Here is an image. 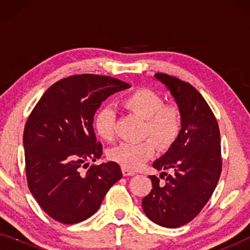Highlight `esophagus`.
I'll list each match as a JSON object with an SVG mask.
<instances>
[{
  "mask_svg": "<svg viewBox=\"0 0 250 250\" xmlns=\"http://www.w3.org/2000/svg\"><path fill=\"white\" fill-rule=\"evenodd\" d=\"M122 170H123V174H124V176H132L135 174L134 170L129 169V168H127V167H123Z\"/></svg>",
  "mask_w": 250,
  "mask_h": 250,
  "instance_id": "1",
  "label": "esophagus"
}]
</instances>
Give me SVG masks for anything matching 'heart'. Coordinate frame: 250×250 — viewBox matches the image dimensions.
Instances as JSON below:
<instances>
[{
	"label": "heart",
	"instance_id": "obj_1",
	"mask_svg": "<svg viewBox=\"0 0 250 250\" xmlns=\"http://www.w3.org/2000/svg\"><path fill=\"white\" fill-rule=\"evenodd\" d=\"M121 104L145 121L142 135L153 139L158 148L167 149L179 138L182 128L179 108L164 104L159 94L146 88H139L123 98ZM94 127L101 139L111 141L115 136V112L110 108L100 109L95 115ZM153 142L146 139L140 142H122L110 150L109 157L123 167L138 169L155 153V142Z\"/></svg>",
	"mask_w": 250,
	"mask_h": 250
}]
</instances>
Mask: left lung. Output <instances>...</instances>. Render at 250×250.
Segmentation results:
<instances>
[{"label": "left lung", "mask_w": 250, "mask_h": 250, "mask_svg": "<svg viewBox=\"0 0 250 250\" xmlns=\"http://www.w3.org/2000/svg\"><path fill=\"white\" fill-rule=\"evenodd\" d=\"M155 78L175 100L182 128L176 141L153 162L165 181L149 176L152 189L142 199V208L153 223L179 228L200 213L217 186L222 170L220 129L209 105L192 85L163 73Z\"/></svg>", "instance_id": "8db88e82"}]
</instances>
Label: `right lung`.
<instances>
[{"label": "right lung", "instance_id": "1", "mask_svg": "<svg viewBox=\"0 0 250 250\" xmlns=\"http://www.w3.org/2000/svg\"><path fill=\"white\" fill-rule=\"evenodd\" d=\"M128 87V83L109 76L63 78L47 88L27 119V182L41 208L53 220L63 224L86 220L122 179L116 162L88 167V160L95 162L102 155L92 126L95 111L108 97Z\"/></svg>", "mask_w": 250, "mask_h": 250}]
</instances>
